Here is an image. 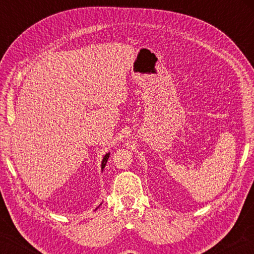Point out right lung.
Instances as JSON below:
<instances>
[{
	"label": "right lung",
	"mask_w": 254,
	"mask_h": 254,
	"mask_svg": "<svg viewBox=\"0 0 254 254\" xmlns=\"http://www.w3.org/2000/svg\"><path fill=\"white\" fill-rule=\"evenodd\" d=\"M109 157H110V152H109V153H106L105 156H104V158H103V160H102V165H101V168H102V170L105 168L106 162H107V160H109Z\"/></svg>",
	"instance_id": "right-lung-1"
}]
</instances>
